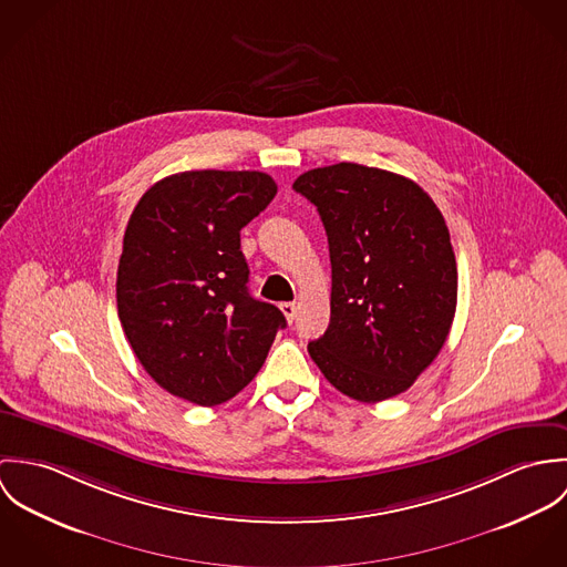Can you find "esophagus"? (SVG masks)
<instances>
[{
	"mask_svg": "<svg viewBox=\"0 0 567 567\" xmlns=\"http://www.w3.org/2000/svg\"><path fill=\"white\" fill-rule=\"evenodd\" d=\"M279 310H281V312H284V317L288 319V323H292V321L297 319V310H299V306L288 301V303H281V306H279Z\"/></svg>",
	"mask_w": 567,
	"mask_h": 567,
	"instance_id": "34e87169",
	"label": "esophagus"
}]
</instances>
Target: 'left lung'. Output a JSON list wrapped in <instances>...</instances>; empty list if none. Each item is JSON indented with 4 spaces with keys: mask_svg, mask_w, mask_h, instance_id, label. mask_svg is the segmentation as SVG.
Returning <instances> with one entry per match:
<instances>
[{
    "mask_svg": "<svg viewBox=\"0 0 567 567\" xmlns=\"http://www.w3.org/2000/svg\"><path fill=\"white\" fill-rule=\"evenodd\" d=\"M323 220L331 317L308 351L331 386L375 404L408 391L443 349L458 272L447 225L410 178L360 163L295 181Z\"/></svg>",
    "mask_w": 567,
    "mask_h": 567,
    "instance_id": "8db88e82",
    "label": "left lung"
}]
</instances>
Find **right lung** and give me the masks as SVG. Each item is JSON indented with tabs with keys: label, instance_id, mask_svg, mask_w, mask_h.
<instances>
[{
	"label": "right lung",
	"instance_id": "right-lung-1",
	"mask_svg": "<svg viewBox=\"0 0 567 567\" xmlns=\"http://www.w3.org/2000/svg\"><path fill=\"white\" fill-rule=\"evenodd\" d=\"M277 194L255 169H192L155 183L131 214L117 266V315L146 369L192 404L236 398L286 317L248 295L240 231Z\"/></svg>",
	"mask_w": 567,
	"mask_h": 567
}]
</instances>
